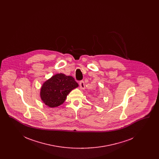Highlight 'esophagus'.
<instances>
[{
	"instance_id": "esophagus-1",
	"label": "esophagus",
	"mask_w": 159,
	"mask_h": 159,
	"mask_svg": "<svg viewBox=\"0 0 159 159\" xmlns=\"http://www.w3.org/2000/svg\"><path fill=\"white\" fill-rule=\"evenodd\" d=\"M79 86H80V88L81 89H84V83L83 80H81L79 82Z\"/></svg>"
}]
</instances>
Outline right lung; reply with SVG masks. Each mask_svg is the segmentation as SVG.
<instances>
[{
	"label": "right lung",
	"mask_w": 159,
	"mask_h": 159,
	"mask_svg": "<svg viewBox=\"0 0 159 159\" xmlns=\"http://www.w3.org/2000/svg\"><path fill=\"white\" fill-rule=\"evenodd\" d=\"M79 86L72 76L57 74L43 83L40 92L43 102L50 107L61 105L70 91Z\"/></svg>",
	"instance_id": "obj_1"
}]
</instances>
